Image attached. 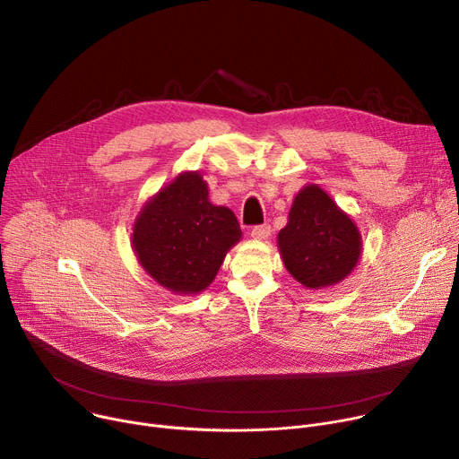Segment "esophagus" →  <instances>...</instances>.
Returning <instances> with one entry per match:
<instances>
[{"mask_svg":"<svg viewBox=\"0 0 459 459\" xmlns=\"http://www.w3.org/2000/svg\"><path fill=\"white\" fill-rule=\"evenodd\" d=\"M250 236L254 238V239H267L269 236H271V225H255L254 229H252V232H250Z\"/></svg>","mask_w":459,"mask_h":459,"instance_id":"34e87169","label":"esophagus"}]
</instances>
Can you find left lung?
Here are the masks:
<instances>
[{"instance_id":"left-lung-1","label":"left lung","mask_w":459,"mask_h":459,"mask_svg":"<svg viewBox=\"0 0 459 459\" xmlns=\"http://www.w3.org/2000/svg\"><path fill=\"white\" fill-rule=\"evenodd\" d=\"M278 247L292 278L316 290L343 281L354 271L361 255V234L329 194L307 185L296 194Z\"/></svg>"}]
</instances>
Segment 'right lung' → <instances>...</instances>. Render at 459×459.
Returning <instances> with one entry per match:
<instances>
[{"label": "right lung", "instance_id": "add662e5", "mask_svg": "<svg viewBox=\"0 0 459 459\" xmlns=\"http://www.w3.org/2000/svg\"><path fill=\"white\" fill-rule=\"evenodd\" d=\"M239 238L234 212L209 202L202 174L181 172L143 205L133 247L140 265L161 287L198 294L212 283Z\"/></svg>", "mask_w": 459, "mask_h": 459}]
</instances>
